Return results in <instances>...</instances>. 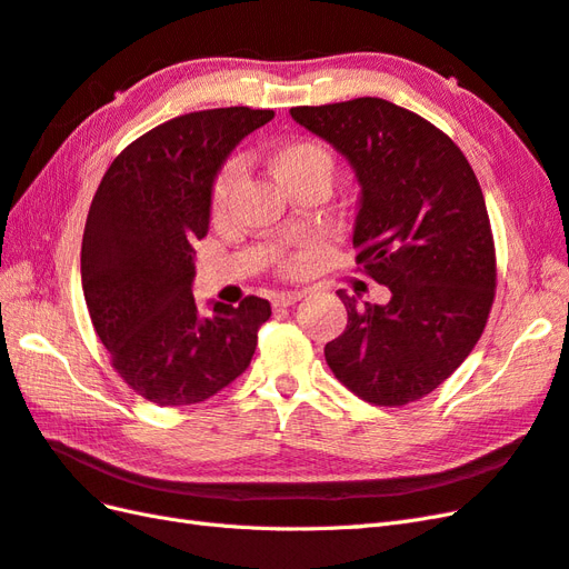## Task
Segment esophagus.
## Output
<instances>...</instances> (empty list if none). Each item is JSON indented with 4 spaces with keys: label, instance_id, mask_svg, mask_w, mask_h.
Masks as SVG:
<instances>
[{
    "label": "esophagus",
    "instance_id": "1",
    "mask_svg": "<svg viewBox=\"0 0 569 569\" xmlns=\"http://www.w3.org/2000/svg\"><path fill=\"white\" fill-rule=\"evenodd\" d=\"M301 299H303L301 291H282V295L274 297L272 306H278V308H287V306H295V303H297V301H301Z\"/></svg>",
    "mask_w": 569,
    "mask_h": 569
}]
</instances>
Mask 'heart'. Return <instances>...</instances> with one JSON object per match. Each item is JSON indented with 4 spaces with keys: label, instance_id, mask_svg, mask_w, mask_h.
Wrapping results in <instances>:
<instances>
[{
    "label": "heart",
    "instance_id": "obj_1",
    "mask_svg": "<svg viewBox=\"0 0 569 569\" xmlns=\"http://www.w3.org/2000/svg\"><path fill=\"white\" fill-rule=\"evenodd\" d=\"M268 166L287 189H295L303 182H320L330 187L335 173V159L327 147L313 140H284L274 144L268 153ZM237 180V168L230 163L220 170L211 187V209L213 213L226 209L230 192ZM284 272H299V258H287L282 263Z\"/></svg>",
    "mask_w": 569,
    "mask_h": 569
}]
</instances>
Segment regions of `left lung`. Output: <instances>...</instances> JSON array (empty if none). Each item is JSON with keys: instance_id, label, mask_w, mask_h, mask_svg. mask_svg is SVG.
I'll use <instances>...</instances> for the list:
<instances>
[{"instance_id": "left-lung-1", "label": "left lung", "mask_w": 569, "mask_h": 569, "mask_svg": "<svg viewBox=\"0 0 569 569\" xmlns=\"http://www.w3.org/2000/svg\"><path fill=\"white\" fill-rule=\"evenodd\" d=\"M291 118L353 166L356 263L391 291L385 306L337 291L349 322L327 341V366L368 403L418 401L470 356L496 297V247L475 170L449 134L380 97L295 107Z\"/></svg>"}]
</instances>
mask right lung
I'll use <instances>...</instances> for the list:
<instances>
[{"label":"right lung","mask_w":569,"mask_h":569,"mask_svg":"<svg viewBox=\"0 0 569 569\" xmlns=\"http://www.w3.org/2000/svg\"><path fill=\"white\" fill-rule=\"evenodd\" d=\"M272 116L230 107L170 118L120 151L97 187L80 253L84 301L113 370L151 403H201L251 363L270 303L244 297L201 318L194 242L209 232L222 161Z\"/></svg>","instance_id":"obj_1"}]
</instances>
